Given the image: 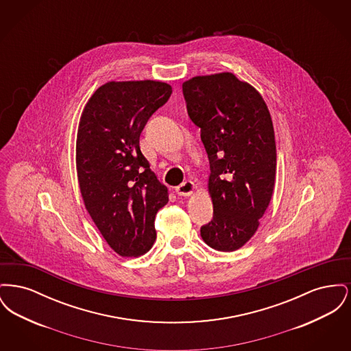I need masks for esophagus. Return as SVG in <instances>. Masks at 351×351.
Listing matches in <instances>:
<instances>
[{
    "mask_svg": "<svg viewBox=\"0 0 351 351\" xmlns=\"http://www.w3.org/2000/svg\"><path fill=\"white\" fill-rule=\"evenodd\" d=\"M195 189H196L195 183L186 180V182L180 184L179 186H176L175 192H176L179 196H184V197H185V196H191V195L195 192Z\"/></svg>",
    "mask_w": 351,
    "mask_h": 351,
    "instance_id": "1",
    "label": "esophagus"
}]
</instances>
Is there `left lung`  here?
<instances>
[{
	"instance_id": "obj_1",
	"label": "left lung",
	"mask_w": 351,
	"mask_h": 351,
	"mask_svg": "<svg viewBox=\"0 0 351 351\" xmlns=\"http://www.w3.org/2000/svg\"><path fill=\"white\" fill-rule=\"evenodd\" d=\"M183 95L210 165L213 219L201 226V237L215 250H238L256 232L275 186L276 145L267 105L230 72L192 77L184 82Z\"/></svg>"
}]
</instances>
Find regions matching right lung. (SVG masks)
<instances>
[{"instance_id": "1", "label": "right lung", "mask_w": 351, "mask_h": 351, "mask_svg": "<svg viewBox=\"0 0 351 351\" xmlns=\"http://www.w3.org/2000/svg\"><path fill=\"white\" fill-rule=\"evenodd\" d=\"M172 88L155 80L109 82L88 100L79 122L76 169L84 205L108 245L121 256H139L156 238L155 216L168 202L139 149L149 118Z\"/></svg>"}]
</instances>
